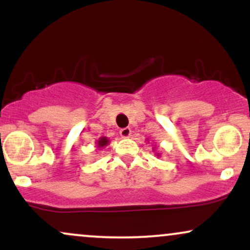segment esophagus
<instances>
[{"label": "esophagus", "instance_id": "1", "mask_svg": "<svg viewBox=\"0 0 250 250\" xmlns=\"http://www.w3.org/2000/svg\"><path fill=\"white\" fill-rule=\"evenodd\" d=\"M131 134V129L130 128H122L121 130H120V135H121L122 137H129Z\"/></svg>", "mask_w": 250, "mask_h": 250}]
</instances>
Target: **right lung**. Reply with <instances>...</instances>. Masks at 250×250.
Listing matches in <instances>:
<instances>
[{"instance_id":"right-lung-1","label":"right lung","mask_w":250,"mask_h":250,"mask_svg":"<svg viewBox=\"0 0 250 250\" xmlns=\"http://www.w3.org/2000/svg\"><path fill=\"white\" fill-rule=\"evenodd\" d=\"M108 140L107 137H101V139L99 140V142H97V145H99V147H104V146L108 145Z\"/></svg>"}]
</instances>
